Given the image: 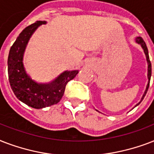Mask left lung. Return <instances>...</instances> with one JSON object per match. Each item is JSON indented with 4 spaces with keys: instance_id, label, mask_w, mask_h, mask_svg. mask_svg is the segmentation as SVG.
<instances>
[{
    "instance_id": "obj_1",
    "label": "left lung",
    "mask_w": 154,
    "mask_h": 154,
    "mask_svg": "<svg viewBox=\"0 0 154 154\" xmlns=\"http://www.w3.org/2000/svg\"><path fill=\"white\" fill-rule=\"evenodd\" d=\"M136 42L138 44H140V46H141V47L143 48V50H144V52H145V56H146V59H147V63H148V79H149V82H148L147 87H146V89H145V93H144V95H143L142 98H141V100H140V102H141L143 99H144V97L145 96V95H146V93H147V91L148 89H149V81H150V77H151V73H152V67H151V63H150V60H149V56L148 48H147V46H146V44H145V41L143 40L142 38L137 37V38H136ZM140 102H139V103H138L136 106L139 105Z\"/></svg>"
}]
</instances>
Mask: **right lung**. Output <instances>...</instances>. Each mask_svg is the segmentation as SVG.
Here are the masks:
<instances>
[{
	"label": "right lung",
	"instance_id": "obj_1",
	"mask_svg": "<svg viewBox=\"0 0 154 154\" xmlns=\"http://www.w3.org/2000/svg\"><path fill=\"white\" fill-rule=\"evenodd\" d=\"M46 23L38 21L24 29L11 46L8 57L9 80L14 93L19 100L37 109L58 103L63 96L66 83L79 72L78 70L64 71L49 83H38L26 74L22 61L27 43L38 27Z\"/></svg>",
	"mask_w": 154,
	"mask_h": 154
}]
</instances>
